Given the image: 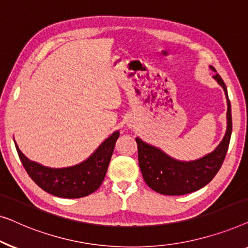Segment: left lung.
<instances>
[{
  "instance_id": "obj_1",
  "label": "left lung",
  "mask_w": 248,
  "mask_h": 248,
  "mask_svg": "<svg viewBox=\"0 0 248 248\" xmlns=\"http://www.w3.org/2000/svg\"><path fill=\"white\" fill-rule=\"evenodd\" d=\"M211 69L215 68L211 66ZM214 78L222 86L227 97V131L222 141L211 154L194 162H179L164 154L162 151L136 138L138 162L142 177L147 186L156 192L165 195H183L194 192L216 176L224 163L232 136V108L224 79L219 74Z\"/></svg>"
}]
</instances>
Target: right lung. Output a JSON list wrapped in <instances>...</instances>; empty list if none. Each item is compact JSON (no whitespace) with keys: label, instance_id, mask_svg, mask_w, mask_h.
<instances>
[{"label":"right lung","instance_id":"right-lung-1","mask_svg":"<svg viewBox=\"0 0 248 248\" xmlns=\"http://www.w3.org/2000/svg\"><path fill=\"white\" fill-rule=\"evenodd\" d=\"M118 138L119 132H114L89 159L67 169H49L31 162L16 144V147L23 167L38 186L56 197L78 199L93 193L102 184Z\"/></svg>","mask_w":248,"mask_h":248}]
</instances>
